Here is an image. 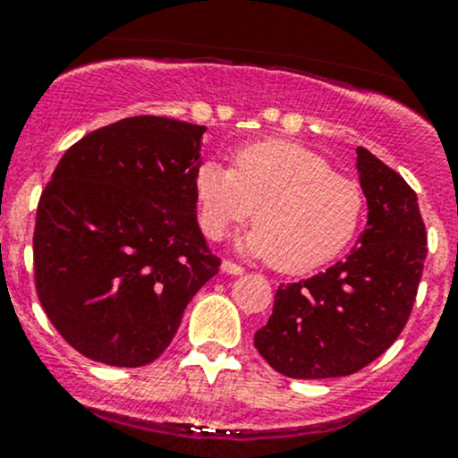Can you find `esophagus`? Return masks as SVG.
<instances>
[{"mask_svg":"<svg viewBox=\"0 0 458 458\" xmlns=\"http://www.w3.org/2000/svg\"><path fill=\"white\" fill-rule=\"evenodd\" d=\"M222 271L228 273V276H243V267L236 265V262H230V260H224L222 262Z\"/></svg>","mask_w":458,"mask_h":458,"instance_id":"esophagus-1","label":"esophagus"}]
</instances>
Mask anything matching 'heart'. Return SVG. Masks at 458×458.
I'll use <instances>...</instances> for the list:
<instances>
[{
	"instance_id": "heart-1",
	"label": "heart",
	"mask_w": 458,
	"mask_h": 458,
	"mask_svg": "<svg viewBox=\"0 0 458 458\" xmlns=\"http://www.w3.org/2000/svg\"><path fill=\"white\" fill-rule=\"evenodd\" d=\"M193 191L199 225L211 239H224L254 213L256 228L239 247L291 276L318 269L343 254L364 213V193L353 178L288 140L243 146L234 155V170L204 161Z\"/></svg>"
}]
</instances>
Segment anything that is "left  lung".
<instances>
[{
  "instance_id": "1",
  "label": "left lung",
  "mask_w": 458,
  "mask_h": 458,
  "mask_svg": "<svg viewBox=\"0 0 458 458\" xmlns=\"http://www.w3.org/2000/svg\"><path fill=\"white\" fill-rule=\"evenodd\" d=\"M368 222L346 260L280 286L254 346L291 379L346 377L375 361L411 314L427 259L418 196L404 178L357 148Z\"/></svg>"
}]
</instances>
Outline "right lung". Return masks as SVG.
<instances>
[{
	"mask_svg": "<svg viewBox=\"0 0 458 458\" xmlns=\"http://www.w3.org/2000/svg\"><path fill=\"white\" fill-rule=\"evenodd\" d=\"M204 131L159 115L118 120L72 144L45 187L36 291L62 338L88 360L155 361L219 271L196 217Z\"/></svg>",
	"mask_w": 458,
	"mask_h": 458,
	"instance_id": "1",
	"label": "right lung"
}]
</instances>
